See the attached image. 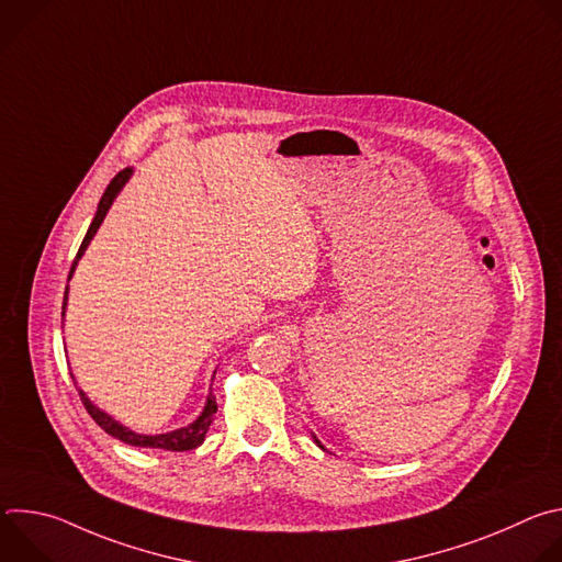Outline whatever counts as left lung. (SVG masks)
<instances>
[{
	"label": "left lung",
	"instance_id": "8db88e82",
	"mask_svg": "<svg viewBox=\"0 0 562 562\" xmlns=\"http://www.w3.org/2000/svg\"><path fill=\"white\" fill-rule=\"evenodd\" d=\"M313 438H315V436H313ZM315 445H317V447H319V449H325V447H323V442H319V440H317V438H315Z\"/></svg>",
	"mask_w": 562,
	"mask_h": 562
}]
</instances>
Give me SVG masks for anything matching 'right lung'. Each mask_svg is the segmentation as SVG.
Masks as SVG:
<instances>
[{
	"instance_id": "add662e5",
	"label": "right lung",
	"mask_w": 562,
	"mask_h": 562,
	"mask_svg": "<svg viewBox=\"0 0 562 562\" xmlns=\"http://www.w3.org/2000/svg\"><path fill=\"white\" fill-rule=\"evenodd\" d=\"M131 176H133V169H124V171H120V173L111 180V184L106 187V191H104V195H102V200H100V204H98V213H95V217H93V222H91V226H89V231H87V235H85V243H82V247H79V251H77V256H75V260H72L70 276H72V271H75L79 258L85 256V251H87L89 243L93 239V235L98 233L100 224L104 222V217H106V213H109L113 200L117 198V193L122 191V187L128 182ZM70 276H68V280H70ZM66 300H68V286H66V293H64L61 317H64V311H66ZM70 378H72V373H70ZM72 380H75V378H72ZM75 386H77V382H75ZM77 391H79V397H82L85 409L91 414V418H93L109 436H113V438H117V440H122V442H126V445H133V447L165 449V451H189V449H195V447H200V445L204 442V436H206V431H209V427H211V423H213V416H215V412H217L215 395L209 391V397H206V405H204L202 414H200L191 425H187V427H182V429H176V431H169V434L146 436V434H137V431H133V429L120 425V423L113 420L109 414H104L100 407H95L82 389H77Z\"/></svg>"
}]
</instances>
